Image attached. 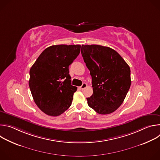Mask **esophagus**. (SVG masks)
Instances as JSON below:
<instances>
[{
    "instance_id": "34e87169",
    "label": "esophagus",
    "mask_w": 160,
    "mask_h": 160,
    "mask_svg": "<svg viewBox=\"0 0 160 160\" xmlns=\"http://www.w3.org/2000/svg\"><path fill=\"white\" fill-rule=\"evenodd\" d=\"M86 87H87V83H83V84L82 85V86H81V87H80V88L82 90H83V89H84Z\"/></svg>"
}]
</instances>
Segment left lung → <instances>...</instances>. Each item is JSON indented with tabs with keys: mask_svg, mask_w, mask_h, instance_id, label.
<instances>
[{
	"mask_svg": "<svg viewBox=\"0 0 160 160\" xmlns=\"http://www.w3.org/2000/svg\"><path fill=\"white\" fill-rule=\"evenodd\" d=\"M81 53L92 77L93 94L87 104L101 115L117 110L130 87V69L114 49L99 45H82Z\"/></svg>",
	"mask_w": 160,
	"mask_h": 160,
	"instance_id": "1",
	"label": "left lung"
}]
</instances>
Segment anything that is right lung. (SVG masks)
I'll list each match as a JSON object with an SVG mask.
<instances>
[{
    "mask_svg": "<svg viewBox=\"0 0 160 160\" xmlns=\"http://www.w3.org/2000/svg\"><path fill=\"white\" fill-rule=\"evenodd\" d=\"M80 45H57L45 49L30 70L33 100L44 113L57 117L69 108L77 87L72 85L69 66L80 52Z\"/></svg>",
    "mask_w": 160,
    "mask_h": 160,
    "instance_id": "obj_1",
    "label": "right lung"
}]
</instances>
